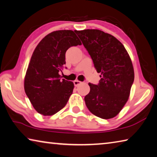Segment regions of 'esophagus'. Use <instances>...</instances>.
Segmentation results:
<instances>
[{
  "label": "esophagus",
  "mask_w": 157,
  "mask_h": 157,
  "mask_svg": "<svg viewBox=\"0 0 157 157\" xmlns=\"http://www.w3.org/2000/svg\"><path fill=\"white\" fill-rule=\"evenodd\" d=\"M73 83H74V85H75V86H78L79 84H82V82L79 80H75L73 82Z\"/></svg>",
  "instance_id": "34e87169"
}]
</instances>
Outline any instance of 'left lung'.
Instances as JSON below:
<instances>
[{"label": "left lung", "instance_id": "8db88e82", "mask_svg": "<svg viewBox=\"0 0 157 157\" xmlns=\"http://www.w3.org/2000/svg\"><path fill=\"white\" fill-rule=\"evenodd\" d=\"M88 51L100 80L89 83L87 108L99 118L115 117L126 104L134 80V68L126 49L116 37L99 30L75 31Z\"/></svg>", "mask_w": 157, "mask_h": 157}]
</instances>
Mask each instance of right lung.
<instances>
[{
	"instance_id": "1",
	"label": "right lung",
	"mask_w": 157,
	"mask_h": 157,
	"mask_svg": "<svg viewBox=\"0 0 157 157\" xmlns=\"http://www.w3.org/2000/svg\"><path fill=\"white\" fill-rule=\"evenodd\" d=\"M72 30H57L46 35L37 45L26 71L24 89L37 112L52 116L65 107L72 94V82L61 79L59 72L66 63V52L81 45Z\"/></svg>"
}]
</instances>
